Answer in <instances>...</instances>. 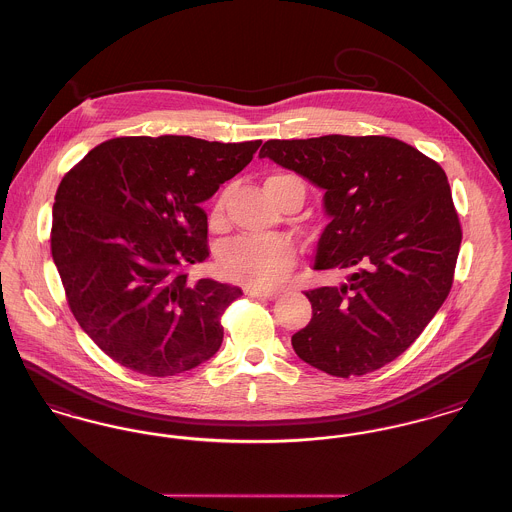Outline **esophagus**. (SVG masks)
<instances>
[{
	"label": "esophagus",
	"mask_w": 512,
	"mask_h": 512,
	"mask_svg": "<svg viewBox=\"0 0 512 512\" xmlns=\"http://www.w3.org/2000/svg\"><path fill=\"white\" fill-rule=\"evenodd\" d=\"M246 295L254 297V299H266V301L277 299L275 291H264V289H256V287H246Z\"/></svg>",
	"instance_id": "obj_1"
}]
</instances>
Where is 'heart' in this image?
I'll list each match as a JSON object with an SVG mask.
<instances>
[{"mask_svg":"<svg viewBox=\"0 0 512 512\" xmlns=\"http://www.w3.org/2000/svg\"><path fill=\"white\" fill-rule=\"evenodd\" d=\"M291 182H301L291 174H272L266 178V192L275 202H279L281 192ZM229 190H223L209 209V225L221 229L227 219ZM297 262V250L293 242L281 237L258 239V237H239L225 244L217 256V264L223 275L233 281H239L250 287H273L281 283L287 273L293 270Z\"/></svg>","mask_w":512,"mask_h":512,"instance_id":"heart-1","label":"heart"}]
</instances>
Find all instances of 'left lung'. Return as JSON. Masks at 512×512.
<instances>
[{"label": "left lung", "mask_w": 512, "mask_h": 512, "mask_svg": "<svg viewBox=\"0 0 512 512\" xmlns=\"http://www.w3.org/2000/svg\"><path fill=\"white\" fill-rule=\"evenodd\" d=\"M260 157L326 190L314 270L349 273L305 295L295 353L332 376L373 373L402 355L450 293L462 227L441 165L386 136L270 139Z\"/></svg>", "instance_id": "obj_1"}]
</instances>
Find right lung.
<instances>
[{"label": "right lung", "mask_w": 512, "mask_h": 512, "mask_svg": "<svg viewBox=\"0 0 512 512\" xmlns=\"http://www.w3.org/2000/svg\"><path fill=\"white\" fill-rule=\"evenodd\" d=\"M260 139H108L64 174L50 248L69 310L104 353L139 375L198 367L223 341L221 316L239 287L190 281L204 262L202 202L239 174Z\"/></svg>", "instance_id": "add662e5"}]
</instances>
